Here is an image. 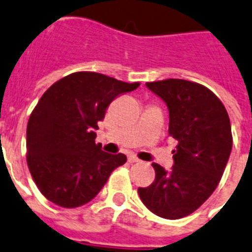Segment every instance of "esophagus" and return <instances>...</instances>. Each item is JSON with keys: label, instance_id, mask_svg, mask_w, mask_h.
I'll list each match as a JSON object with an SVG mask.
<instances>
[{"label": "esophagus", "instance_id": "34e87169", "mask_svg": "<svg viewBox=\"0 0 252 252\" xmlns=\"http://www.w3.org/2000/svg\"><path fill=\"white\" fill-rule=\"evenodd\" d=\"M128 160H129V163H137V161H140V159L137 158L134 154H130L128 155Z\"/></svg>", "mask_w": 252, "mask_h": 252}]
</instances>
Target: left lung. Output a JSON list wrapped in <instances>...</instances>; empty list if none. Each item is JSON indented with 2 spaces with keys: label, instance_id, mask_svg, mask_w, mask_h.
<instances>
[{
  "label": "left lung",
  "instance_id": "8db88e82",
  "mask_svg": "<svg viewBox=\"0 0 252 252\" xmlns=\"http://www.w3.org/2000/svg\"><path fill=\"white\" fill-rule=\"evenodd\" d=\"M167 103L169 136L177 145L167 172L153 163L155 180L138 188L151 212L176 220L193 214L219 185L232 151L230 120L222 102L202 84L181 79L146 83Z\"/></svg>",
  "mask_w": 252,
  "mask_h": 252
}]
</instances>
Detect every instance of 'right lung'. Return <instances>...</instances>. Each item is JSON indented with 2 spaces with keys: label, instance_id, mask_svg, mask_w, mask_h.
<instances>
[{
  "label": "right lung",
  "instance_id": "obj_1",
  "mask_svg": "<svg viewBox=\"0 0 252 252\" xmlns=\"http://www.w3.org/2000/svg\"><path fill=\"white\" fill-rule=\"evenodd\" d=\"M140 87L103 73L73 72L42 94L27 126V164L46 199L66 208L91 202L126 161L95 144L98 122L116 97Z\"/></svg>",
  "mask_w": 252,
  "mask_h": 252
}]
</instances>
